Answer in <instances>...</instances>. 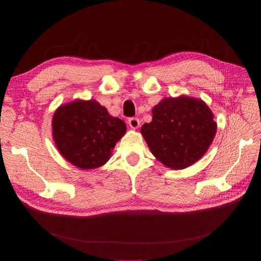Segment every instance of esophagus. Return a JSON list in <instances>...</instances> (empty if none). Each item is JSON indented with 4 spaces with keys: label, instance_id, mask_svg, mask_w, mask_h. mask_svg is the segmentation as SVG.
Instances as JSON below:
<instances>
[{
    "label": "esophagus",
    "instance_id": "34e87169",
    "mask_svg": "<svg viewBox=\"0 0 261 261\" xmlns=\"http://www.w3.org/2000/svg\"><path fill=\"white\" fill-rule=\"evenodd\" d=\"M128 125H129L130 128L137 129L139 127L140 123H139V120H138L137 117H132V118H129V120H128Z\"/></svg>",
    "mask_w": 261,
    "mask_h": 261
}]
</instances>
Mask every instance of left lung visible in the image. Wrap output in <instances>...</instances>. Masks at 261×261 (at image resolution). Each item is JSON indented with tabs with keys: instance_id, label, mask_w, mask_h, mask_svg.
<instances>
[{
	"instance_id": "obj_1",
	"label": "left lung",
	"mask_w": 261,
	"mask_h": 261,
	"mask_svg": "<svg viewBox=\"0 0 261 261\" xmlns=\"http://www.w3.org/2000/svg\"><path fill=\"white\" fill-rule=\"evenodd\" d=\"M140 132L156 160L167 168L183 170L207 152L217 122L206 102L181 94L154 106L152 121L141 126Z\"/></svg>"
}]
</instances>
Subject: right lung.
<instances>
[{
    "instance_id": "add662e5",
    "label": "right lung",
    "mask_w": 261,
    "mask_h": 261,
    "mask_svg": "<svg viewBox=\"0 0 261 261\" xmlns=\"http://www.w3.org/2000/svg\"><path fill=\"white\" fill-rule=\"evenodd\" d=\"M125 133L126 124L93 99L61 105L52 118L55 146L66 161L82 170L106 164Z\"/></svg>"
}]
</instances>
